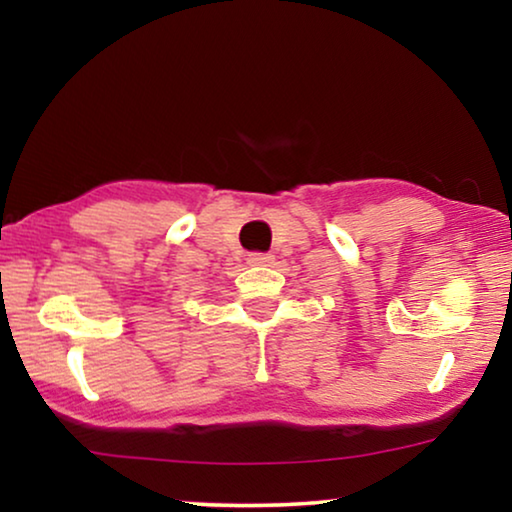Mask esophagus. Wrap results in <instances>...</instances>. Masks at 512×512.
I'll return each mask as SVG.
<instances>
[{
  "label": "esophagus",
  "instance_id": "esophagus-1",
  "mask_svg": "<svg viewBox=\"0 0 512 512\" xmlns=\"http://www.w3.org/2000/svg\"><path fill=\"white\" fill-rule=\"evenodd\" d=\"M273 257L271 255H264V253H250L246 257V264L248 266H271Z\"/></svg>",
  "mask_w": 512,
  "mask_h": 512
}]
</instances>
